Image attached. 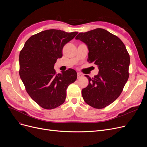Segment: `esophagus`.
<instances>
[{
    "label": "esophagus",
    "instance_id": "34e87169",
    "mask_svg": "<svg viewBox=\"0 0 147 147\" xmlns=\"http://www.w3.org/2000/svg\"><path fill=\"white\" fill-rule=\"evenodd\" d=\"M83 77V74H82V73H78V79H79V78H82Z\"/></svg>",
    "mask_w": 147,
    "mask_h": 147
}]
</instances>
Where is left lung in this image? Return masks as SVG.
I'll list each match as a JSON object with an SVG mask.
<instances>
[{"instance_id":"obj_1","label":"left lung","mask_w":147,"mask_h":147,"mask_svg":"<svg viewBox=\"0 0 147 147\" xmlns=\"http://www.w3.org/2000/svg\"><path fill=\"white\" fill-rule=\"evenodd\" d=\"M88 47V61L98 66V74L89 80L88 86L82 89L86 104L101 109L113 103L121 94L129 73V54L120 38L106 30L96 28L76 37Z\"/></svg>"}]
</instances>
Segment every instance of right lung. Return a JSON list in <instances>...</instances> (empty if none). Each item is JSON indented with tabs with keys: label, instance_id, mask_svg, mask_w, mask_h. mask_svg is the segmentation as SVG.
<instances>
[{
	"label": "right lung",
	"instance_id": "right-lung-1",
	"mask_svg": "<svg viewBox=\"0 0 147 147\" xmlns=\"http://www.w3.org/2000/svg\"><path fill=\"white\" fill-rule=\"evenodd\" d=\"M78 33L45 30L31 36L20 51V76L28 94L43 109L51 110L63 104L68 86L77 79L74 69L57 74L53 67L63 57L64 46Z\"/></svg>",
	"mask_w": 147,
	"mask_h": 147
}]
</instances>
